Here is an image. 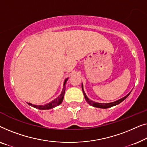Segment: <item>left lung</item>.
Listing matches in <instances>:
<instances>
[{
    "instance_id": "left-lung-1",
    "label": "left lung",
    "mask_w": 147,
    "mask_h": 147,
    "mask_svg": "<svg viewBox=\"0 0 147 147\" xmlns=\"http://www.w3.org/2000/svg\"><path fill=\"white\" fill-rule=\"evenodd\" d=\"M82 92H83L84 98H85V100H86V102H87L88 104L90 105L92 107H96V108H100V109L110 108V107H112L113 106H115V105H119V103H121V102H123L124 100H125V99L128 97V96H129V95L130 94V93H131V92H130L129 94H128L127 95H126L125 96H124L123 98L119 99V100H118L117 101H115V102H110V103H98V102H94V101L90 100V99L88 98L87 96H86V94H85V92H84V90H83V85H82Z\"/></svg>"
}]
</instances>
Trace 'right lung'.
I'll list each match as a JSON object with an SVG mask.
<instances>
[{"label":"right lung","instance_id":"obj_1","mask_svg":"<svg viewBox=\"0 0 147 147\" xmlns=\"http://www.w3.org/2000/svg\"><path fill=\"white\" fill-rule=\"evenodd\" d=\"M68 80V78H67L64 82V84H63V91H62L61 94H60V96L59 97H57V98H55V100H53V101H51V102L48 103L47 105H32L31 103L27 102L28 105L31 106L34 108L40 109V110H49V109H51L54 108V107L58 106L61 103L63 102V98H64V95H65V88H66V82H67Z\"/></svg>","mask_w":147,"mask_h":147}]
</instances>
